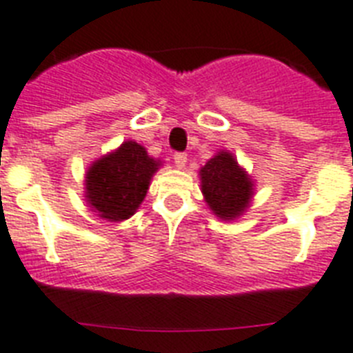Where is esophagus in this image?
Instances as JSON below:
<instances>
[{
	"label": "esophagus",
	"mask_w": 353,
	"mask_h": 353,
	"mask_svg": "<svg viewBox=\"0 0 353 353\" xmlns=\"http://www.w3.org/2000/svg\"><path fill=\"white\" fill-rule=\"evenodd\" d=\"M185 162H188V154L185 153H174V165L179 169L185 168Z\"/></svg>",
	"instance_id": "1"
}]
</instances>
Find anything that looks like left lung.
<instances>
[{"mask_svg":"<svg viewBox=\"0 0 353 353\" xmlns=\"http://www.w3.org/2000/svg\"><path fill=\"white\" fill-rule=\"evenodd\" d=\"M202 193L211 211L224 221H233L250 204L253 184L236 160L221 151L200 169Z\"/></svg>","mask_w":353,"mask_h":353,"instance_id":"obj_1","label":"left lung"}]
</instances>
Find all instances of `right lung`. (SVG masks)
Listing matches in <instances>:
<instances>
[{
    "label": "right lung",
    "instance_id": "add662e5",
    "mask_svg": "<svg viewBox=\"0 0 353 353\" xmlns=\"http://www.w3.org/2000/svg\"><path fill=\"white\" fill-rule=\"evenodd\" d=\"M160 162L137 142H123L114 153L92 163L85 176L87 202L107 221H125L142 204Z\"/></svg>",
    "mask_w": 353,
    "mask_h": 353
}]
</instances>
